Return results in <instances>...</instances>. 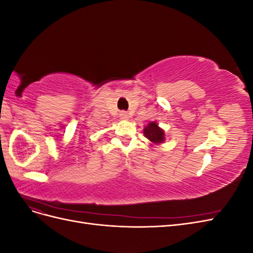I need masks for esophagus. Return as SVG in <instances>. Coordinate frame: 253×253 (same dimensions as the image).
Instances as JSON below:
<instances>
[{
  "label": "esophagus",
  "mask_w": 253,
  "mask_h": 253,
  "mask_svg": "<svg viewBox=\"0 0 253 253\" xmlns=\"http://www.w3.org/2000/svg\"><path fill=\"white\" fill-rule=\"evenodd\" d=\"M124 116H125V117H126V115H124Z\"/></svg>",
  "instance_id": "obj_1"
}]
</instances>
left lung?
Listing matches in <instances>:
<instances>
[{
	"label": "left lung",
	"mask_w": 253,
	"mask_h": 253,
	"mask_svg": "<svg viewBox=\"0 0 253 253\" xmlns=\"http://www.w3.org/2000/svg\"><path fill=\"white\" fill-rule=\"evenodd\" d=\"M143 134L150 141L154 143H162L165 140V132L158 126L155 121L150 122V124L144 127Z\"/></svg>",
	"instance_id": "1"
}]
</instances>
